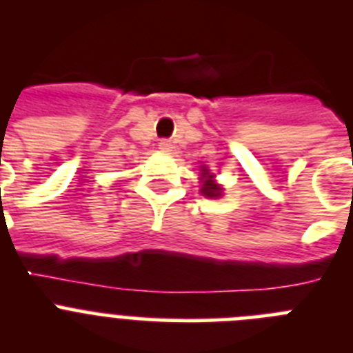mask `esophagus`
<instances>
[{
    "instance_id": "1",
    "label": "esophagus",
    "mask_w": 353,
    "mask_h": 353,
    "mask_svg": "<svg viewBox=\"0 0 353 353\" xmlns=\"http://www.w3.org/2000/svg\"><path fill=\"white\" fill-rule=\"evenodd\" d=\"M171 148H173V145H171L170 139H161V141H159V150L164 152V154H170Z\"/></svg>"
}]
</instances>
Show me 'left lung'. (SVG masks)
Returning a JSON list of instances; mask_svg holds the SVG:
<instances>
[{"label":"left lung","instance_id":"8db88e82","mask_svg":"<svg viewBox=\"0 0 353 353\" xmlns=\"http://www.w3.org/2000/svg\"><path fill=\"white\" fill-rule=\"evenodd\" d=\"M201 176L205 179L203 187H201V192H203L205 196H208V198H217V196H221V187L217 185V183L212 182L210 180L212 174H208V170H203Z\"/></svg>","mask_w":353,"mask_h":353}]
</instances>
